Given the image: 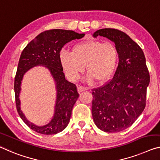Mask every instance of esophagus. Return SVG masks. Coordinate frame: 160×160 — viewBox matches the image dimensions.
<instances>
[{
  "label": "esophagus",
  "instance_id": "34e87169",
  "mask_svg": "<svg viewBox=\"0 0 160 160\" xmlns=\"http://www.w3.org/2000/svg\"><path fill=\"white\" fill-rule=\"evenodd\" d=\"M77 90H78V93H81V92H83V91L88 90V88L87 87H82V86H79V87H78Z\"/></svg>",
  "mask_w": 160,
  "mask_h": 160
}]
</instances>
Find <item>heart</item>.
I'll list each match as a JSON object with an SVG mask.
<instances>
[{
  "label": "heart",
  "mask_w": 160,
  "mask_h": 160,
  "mask_svg": "<svg viewBox=\"0 0 160 160\" xmlns=\"http://www.w3.org/2000/svg\"><path fill=\"white\" fill-rule=\"evenodd\" d=\"M119 54L114 44L91 40L77 43L72 47V52L62 50L59 53L61 68L68 79L77 80L84 72L87 79L104 83L111 79L116 72Z\"/></svg>",
  "instance_id": "obj_1"
}]
</instances>
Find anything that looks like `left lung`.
I'll list each match as a JSON object with an SVG mask.
<instances>
[{"label":"left lung","mask_w":160,"mask_h":160,"mask_svg":"<svg viewBox=\"0 0 160 160\" xmlns=\"http://www.w3.org/2000/svg\"><path fill=\"white\" fill-rule=\"evenodd\" d=\"M98 36L115 43L119 60L112 79L93 89L92 117L99 129L119 132L133 124L144 111L150 77L143 51L127 34L102 28L93 34Z\"/></svg>","instance_id":"obj_1"}]
</instances>
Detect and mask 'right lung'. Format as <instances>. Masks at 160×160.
<instances>
[{
  "mask_svg": "<svg viewBox=\"0 0 160 160\" xmlns=\"http://www.w3.org/2000/svg\"><path fill=\"white\" fill-rule=\"evenodd\" d=\"M84 35L63 29L46 31L38 34L22 51L14 82L16 104L19 116L33 131L42 134H55L63 131L69 123L78 94L76 85L65 78L59 62V53L66 43L82 38ZM37 65H43L48 68L55 82L57 90L55 114L51 121L43 126H37L26 119L20 110L19 99L23 76L31 68Z\"/></svg>",
  "mask_w": 160,
  "mask_h": 160,
  "instance_id": "obj_1",
  "label": "right lung"
}]
</instances>
